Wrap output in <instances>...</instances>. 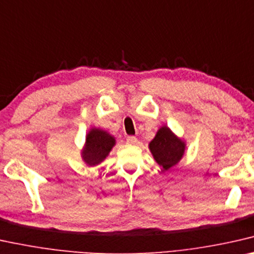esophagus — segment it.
<instances>
[{
	"instance_id": "esophagus-1",
	"label": "esophagus",
	"mask_w": 254,
	"mask_h": 254,
	"mask_svg": "<svg viewBox=\"0 0 254 254\" xmlns=\"http://www.w3.org/2000/svg\"><path fill=\"white\" fill-rule=\"evenodd\" d=\"M127 142L128 143V145H135V143L138 142V139L133 137V135H130V137L127 138Z\"/></svg>"
}]
</instances>
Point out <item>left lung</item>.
Instances as JSON below:
<instances>
[{
	"mask_svg": "<svg viewBox=\"0 0 254 254\" xmlns=\"http://www.w3.org/2000/svg\"><path fill=\"white\" fill-rule=\"evenodd\" d=\"M148 147L156 163L168 171L184 157L186 142L173 133L169 127L163 126L158 128Z\"/></svg>",
	"mask_w": 254,
	"mask_h": 254,
	"instance_id": "1",
	"label": "left lung"
}]
</instances>
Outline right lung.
I'll return each instance as SVG.
<instances>
[{"instance_id":"add662e5","label":"right lung","mask_w":254,"mask_h":254,"mask_svg":"<svg viewBox=\"0 0 254 254\" xmlns=\"http://www.w3.org/2000/svg\"><path fill=\"white\" fill-rule=\"evenodd\" d=\"M116 140L114 135L99 127L90 128L85 137L84 147L81 151L82 160L88 166L100 164L108 156Z\"/></svg>"}]
</instances>
